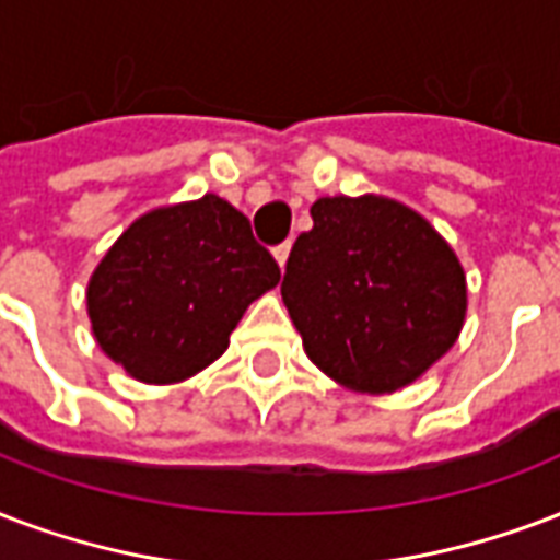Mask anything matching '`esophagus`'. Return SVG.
Returning <instances> with one entry per match:
<instances>
[{
  "mask_svg": "<svg viewBox=\"0 0 560 560\" xmlns=\"http://www.w3.org/2000/svg\"><path fill=\"white\" fill-rule=\"evenodd\" d=\"M272 255H276V261H279L281 270H284V264H288V255H290V243H281V246H276V249H272Z\"/></svg>",
  "mask_w": 560,
  "mask_h": 560,
  "instance_id": "obj_1",
  "label": "esophagus"
}]
</instances>
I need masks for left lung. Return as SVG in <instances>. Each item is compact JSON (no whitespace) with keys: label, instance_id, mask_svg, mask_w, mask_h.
I'll use <instances>...</instances> for the list:
<instances>
[{"label":"left lung","instance_id":"left-lung-1","mask_svg":"<svg viewBox=\"0 0 560 560\" xmlns=\"http://www.w3.org/2000/svg\"><path fill=\"white\" fill-rule=\"evenodd\" d=\"M290 249L281 299L305 355L355 394H394L432 370L467 317L458 255L390 196H323Z\"/></svg>","mask_w":560,"mask_h":560}]
</instances>
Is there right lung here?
<instances>
[{"label":"right lung","mask_w":560,"mask_h":560,"mask_svg":"<svg viewBox=\"0 0 560 560\" xmlns=\"http://www.w3.org/2000/svg\"><path fill=\"white\" fill-rule=\"evenodd\" d=\"M279 279L249 220L205 194L152 208L119 234L88 281V317L131 378L178 384L223 355L246 308Z\"/></svg>","instance_id":"1"}]
</instances>
